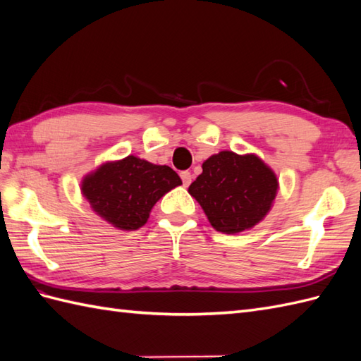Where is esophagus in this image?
<instances>
[{
  "label": "esophagus",
  "instance_id": "1",
  "mask_svg": "<svg viewBox=\"0 0 361 361\" xmlns=\"http://www.w3.org/2000/svg\"><path fill=\"white\" fill-rule=\"evenodd\" d=\"M180 177H181V180H183V184H184V186H189V184L192 183V175H190V172H189V171H183V172H180Z\"/></svg>",
  "mask_w": 361,
  "mask_h": 361
}]
</instances>
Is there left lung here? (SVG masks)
Returning <instances> with one entry per match:
<instances>
[{
    "label": "left lung",
    "instance_id": "obj_1",
    "mask_svg": "<svg viewBox=\"0 0 361 361\" xmlns=\"http://www.w3.org/2000/svg\"><path fill=\"white\" fill-rule=\"evenodd\" d=\"M279 190L275 173L257 155L229 150L212 155L189 186L214 229L237 233L252 228L269 212Z\"/></svg>",
    "mask_w": 361,
    "mask_h": 361
}]
</instances>
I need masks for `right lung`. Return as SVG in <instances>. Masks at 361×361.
I'll return each instance as SVG.
<instances>
[{
  "label": "right lung",
  "instance_id": "right-lung-1",
  "mask_svg": "<svg viewBox=\"0 0 361 361\" xmlns=\"http://www.w3.org/2000/svg\"><path fill=\"white\" fill-rule=\"evenodd\" d=\"M181 178L169 166H158L129 155L106 163L82 181V195L92 209L115 228L133 231L146 224L150 209Z\"/></svg>",
  "mask_w": 361,
  "mask_h": 361
}]
</instances>
